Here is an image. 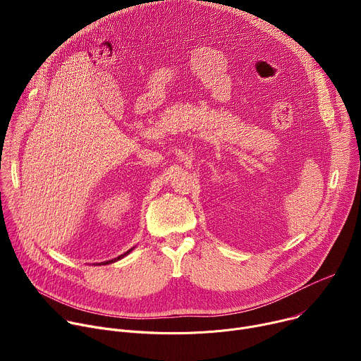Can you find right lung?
<instances>
[{"mask_svg": "<svg viewBox=\"0 0 361 361\" xmlns=\"http://www.w3.org/2000/svg\"><path fill=\"white\" fill-rule=\"evenodd\" d=\"M134 248V247H133ZM133 248H130L127 252H124V254H121V255H118V257H116V259H113V260H109V262H104V263H99V266H104V264H111V263H116V262H118V260H121V259H124V257L127 255V254H130L131 251H133Z\"/></svg>", "mask_w": 361, "mask_h": 361, "instance_id": "obj_1", "label": "right lung"}]
</instances>
